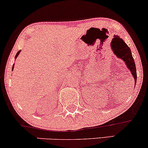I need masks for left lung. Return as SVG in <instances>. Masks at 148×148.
<instances>
[{
    "label": "left lung",
    "instance_id": "left-lung-1",
    "mask_svg": "<svg viewBox=\"0 0 148 148\" xmlns=\"http://www.w3.org/2000/svg\"><path fill=\"white\" fill-rule=\"evenodd\" d=\"M110 47L114 54L125 64L127 69L134 79V86L136 82V70L134 58L132 56L130 49L127 46L123 40L117 35H114L110 42Z\"/></svg>",
    "mask_w": 148,
    "mask_h": 148
}]
</instances>
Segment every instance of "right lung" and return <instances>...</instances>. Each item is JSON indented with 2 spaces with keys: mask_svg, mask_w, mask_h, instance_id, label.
<instances>
[{
  "mask_svg": "<svg viewBox=\"0 0 148 148\" xmlns=\"http://www.w3.org/2000/svg\"><path fill=\"white\" fill-rule=\"evenodd\" d=\"M20 53H21V51H18V53H16V56H15V59H16V58H17V57L18 56V55L20 54ZM14 64H13V66H12V71L14 70Z\"/></svg>",
  "mask_w": 148,
  "mask_h": 148,
  "instance_id": "right-lung-1",
  "label": "right lung"
}]
</instances>
